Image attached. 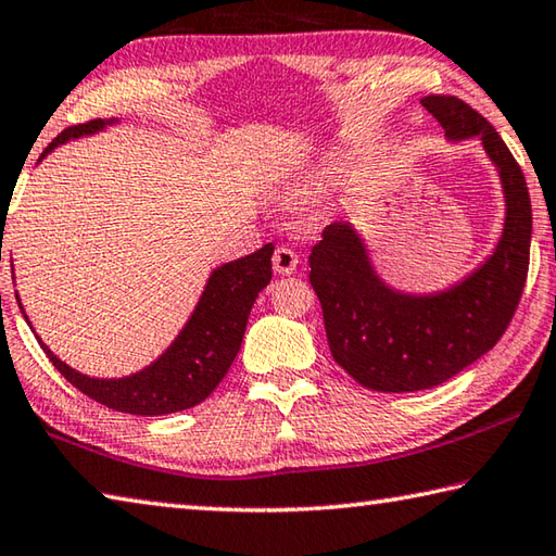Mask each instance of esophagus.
<instances>
[{"label": "esophagus", "instance_id": "esophagus-1", "mask_svg": "<svg viewBox=\"0 0 556 556\" xmlns=\"http://www.w3.org/2000/svg\"><path fill=\"white\" fill-rule=\"evenodd\" d=\"M271 265H275L277 275H291L299 265V255L291 248H277L271 255Z\"/></svg>", "mask_w": 556, "mask_h": 556}]
</instances>
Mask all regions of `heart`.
Segmentation results:
<instances>
[{"mask_svg":"<svg viewBox=\"0 0 556 556\" xmlns=\"http://www.w3.org/2000/svg\"><path fill=\"white\" fill-rule=\"evenodd\" d=\"M336 173H338V165L318 167L316 173H311V177H308V185H311V187H323V185H326L328 179L336 177Z\"/></svg>","mask_w":556,"mask_h":556,"instance_id":"heart-1","label":"heart"}]
</instances>
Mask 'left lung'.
<instances>
[{"label": "left lung", "mask_w": 556, "mask_h": 556, "mask_svg": "<svg viewBox=\"0 0 556 556\" xmlns=\"http://www.w3.org/2000/svg\"><path fill=\"white\" fill-rule=\"evenodd\" d=\"M420 104L452 143L479 140L498 173L506 218L491 255L467 277L430 294L383 281L350 220L323 230L308 257V281L320 301L332 359L362 387L383 393L440 387L486 355L520 304L530 265V194L508 146L457 97H426Z\"/></svg>", "instance_id": "obj_1"}]
</instances>
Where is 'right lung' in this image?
<instances>
[{
    "label": "right lung",
    "mask_w": 556,
    "mask_h": 556,
    "mask_svg": "<svg viewBox=\"0 0 556 556\" xmlns=\"http://www.w3.org/2000/svg\"><path fill=\"white\" fill-rule=\"evenodd\" d=\"M114 124H118V118H94L87 124L70 126L43 150L40 160L67 140L94 136ZM271 252H275V245L267 243L252 255L226 262L211 271L199 304L191 311L179 336L169 342L163 355L136 375L118 379L87 377L65 365L43 340L36 338L60 375L85 396L106 408L130 413V416H167V413L191 408L218 387L233 365L240 345H243L250 308L271 279ZM16 301L24 313L18 294ZM24 318L28 323L26 313Z\"/></svg>",
    "instance_id": "add662e5"
}]
</instances>
